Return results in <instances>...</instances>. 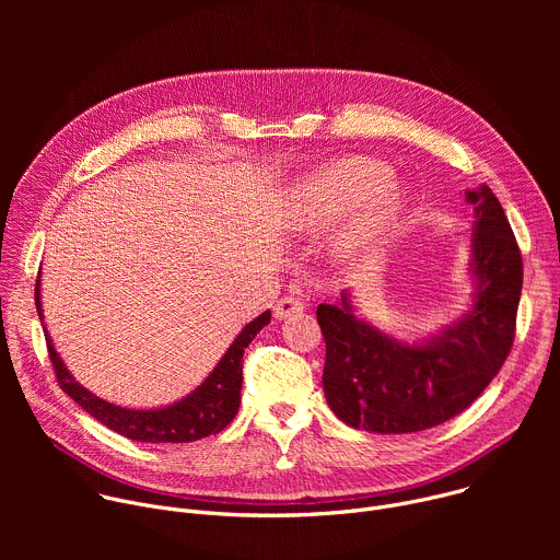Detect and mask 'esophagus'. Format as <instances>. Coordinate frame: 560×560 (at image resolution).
I'll return each instance as SVG.
<instances>
[{
  "mask_svg": "<svg viewBox=\"0 0 560 560\" xmlns=\"http://www.w3.org/2000/svg\"><path fill=\"white\" fill-rule=\"evenodd\" d=\"M305 310V303L301 299H294V296H283L275 303V318H279V322H283V318H290L299 312Z\"/></svg>",
  "mask_w": 560,
  "mask_h": 560,
  "instance_id": "34e87169",
  "label": "esophagus"
}]
</instances>
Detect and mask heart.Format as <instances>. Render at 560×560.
Segmentation results:
<instances>
[{"label": "heart", "mask_w": 560, "mask_h": 560, "mask_svg": "<svg viewBox=\"0 0 560 560\" xmlns=\"http://www.w3.org/2000/svg\"><path fill=\"white\" fill-rule=\"evenodd\" d=\"M404 192L389 182V168L370 156H343L310 175L296 190L292 219L301 230H322L360 210L337 232L335 253L357 257L396 219Z\"/></svg>", "instance_id": "b5f03b06"}]
</instances>
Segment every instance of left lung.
I'll return each instance as SVG.
<instances>
[{"label": "left lung", "mask_w": 560, "mask_h": 560, "mask_svg": "<svg viewBox=\"0 0 560 560\" xmlns=\"http://www.w3.org/2000/svg\"><path fill=\"white\" fill-rule=\"evenodd\" d=\"M474 206L469 307L436 332L401 339L359 314L350 290L316 307L326 339L324 392L350 428L408 434L471 406L505 363L516 326L523 261L510 221L488 186L465 190Z\"/></svg>", "instance_id": "left-lung-1"}]
</instances>
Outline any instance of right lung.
Masks as SVG:
<instances>
[{
  "instance_id": "right-lung-1",
  "label": "right lung",
  "mask_w": 560,
  "mask_h": 560,
  "mask_svg": "<svg viewBox=\"0 0 560 560\" xmlns=\"http://www.w3.org/2000/svg\"><path fill=\"white\" fill-rule=\"evenodd\" d=\"M39 288H42V281H37V290H35L37 314L42 322L44 310H42ZM268 324H270V310L261 312L257 318H253L250 324H246V328L236 335V339L223 352V357L212 368V372L190 394H186L175 404H168L162 408H148V410L110 404L106 398L86 389L70 374V370L61 361L46 328H44V335H46L48 354L55 365L61 389L77 406H82L93 419H97L113 432L141 443H190V441H199L221 432L236 417L238 404H242L244 350Z\"/></svg>"
}]
</instances>
